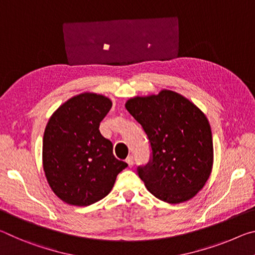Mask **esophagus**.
<instances>
[{
    "instance_id": "obj_1",
    "label": "esophagus",
    "mask_w": 255,
    "mask_h": 255,
    "mask_svg": "<svg viewBox=\"0 0 255 255\" xmlns=\"http://www.w3.org/2000/svg\"><path fill=\"white\" fill-rule=\"evenodd\" d=\"M127 162H128V166L132 167L133 164H134V160H133V157H132V156H128V157L127 158Z\"/></svg>"
}]
</instances>
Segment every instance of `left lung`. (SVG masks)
Segmentation results:
<instances>
[{"label":"left lung","mask_w":255,"mask_h":255,"mask_svg":"<svg viewBox=\"0 0 255 255\" xmlns=\"http://www.w3.org/2000/svg\"><path fill=\"white\" fill-rule=\"evenodd\" d=\"M125 108L143 128L152 159L137 167L145 187L167 203L189 201L203 189L214 165V144L207 116L173 90L135 96Z\"/></svg>","instance_id":"obj_1"}]
</instances>
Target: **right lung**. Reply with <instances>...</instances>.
Masks as SVG:
<instances>
[{"label":"right lung","mask_w":255,"mask_h":255,"mask_svg":"<svg viewBox=\"0 0 255 255\" xmlns=\"http://www.w3.org/2000/svg\"><path fill=\"white\" fill-rule=\"evenodd\" d=\"M112 100L82 93L66 100L49 118L43 137V168L52 191L71 206L86 207L112 191L128 164L113 155L99 132Z\"/></svg>","instance_id":"right-lung-1"}]
</instances>
